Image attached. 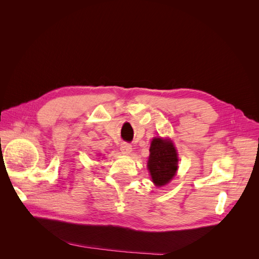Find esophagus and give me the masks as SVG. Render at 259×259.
Here are the masks:
<instances>
[{
	"mask_svg": "<svg viewBox=\"0 0 259 259\" xmlns=\"http://www.w3.org/2000/svg\"><path fill=\"white\" fill-rule=\"evenodd\" d=\"M121 152L123 153V154H126V155H128V154H131V152L133 151V149H132V146L130 145V144H126V143H124V144H122L121 145Z\"/></svg>",
	"mask_w": 259,
	"mask_h": 259,
	"instance_id": "1",
	"label": "esophagus"
}]
</instances>
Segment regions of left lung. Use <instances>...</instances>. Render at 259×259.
I'll return each instance as SVG.
<instances>
[{
	"instance_id": "8db88e82",
	"label": "left lung",
	"mask_w": 259,
	"mask_h": 259,
	"mask_svg": "<svg viewBox=\"0 0 259 259\" xmlns=\"http://www.w3.org/2000/svg\"><path fill=\"white\" fill-rule=\"evenodd\" d=\"M148 169L156 187L168 184L178 169V154L170 139L154 137L150 145Z\"/></svg>"
}]
</instances>
